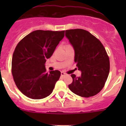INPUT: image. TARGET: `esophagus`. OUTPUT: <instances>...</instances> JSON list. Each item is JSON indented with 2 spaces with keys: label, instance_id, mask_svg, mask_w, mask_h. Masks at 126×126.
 Listing matches in <instances>:
<instances>
[{
  "label": "esophagus",
  "instance_id": "esophagus-1",
  "mask_svg": "<svg viewBox=\"0 0 126 126\" xmlns=\"http://www.w3.org/2000/svg\"><path fill=\"white\" fill-rule=\"evenodd\" d=\"M67 75L66 73H65L64 72H61V77H64V76H65V75Z\"/></svg>",
  "mask_w": 126,
  "mask_h": 126
}]
</instances>
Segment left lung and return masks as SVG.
Instances as JSON below:
<instances>
[{
  "label": "left lung",
  "mask_w": 126,
  "mask_h": 126,
  "mask_svg": "<svg viewBox=\"0 0 126 126\" xmlns=\"http://www.w3.org/2000/svg\"><path fill=\"white\" fill-rule=\"evenodd\" d=\"M65 36L75 49V62L81 71L79 77L71 75V92L83 97L95 95L103 88L110 71L109 57L99 39L87 31H65Z\"/></svg>",
  "instance_id": "8db88e82"
}]
</instances>
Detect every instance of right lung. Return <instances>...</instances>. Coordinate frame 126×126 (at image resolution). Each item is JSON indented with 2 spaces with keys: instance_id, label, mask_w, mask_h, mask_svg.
<instances>
[{
  "instance_id": "right-lung-1",
  "label": "right lung",
  "mask_w": 126,
  "mask_h": 126,
  "mask_svg": "<svg viewBox=\"0 0 126 126\" xmlns=\"http://www.w3.org/2000/svg\"><path fill=\"white\" fill-rule=\"evenodd\" d=\"M64 36L65 31L36 30L17 44L13 53L12 73L16 86L25 96L40 99L53 92L61 72L47 73L45 63Z\"/></svg>"
}]
</instances>
